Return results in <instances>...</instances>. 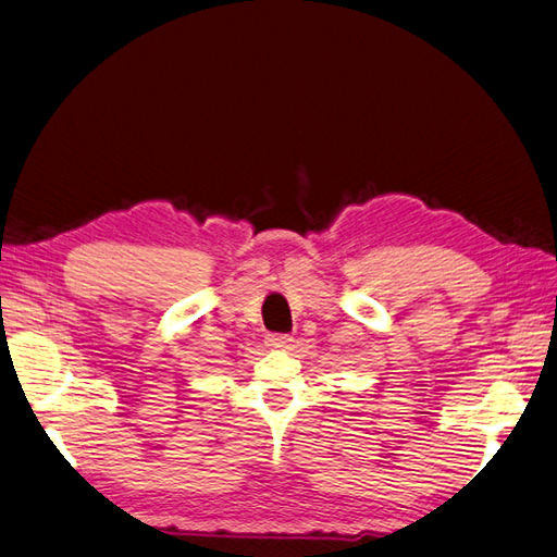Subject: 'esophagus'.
Instances as JSON below:
<instances>
[{"label":"esophagus","instance_id":"1","mask_svg":"<svg viewBox=\"0 0 557 557\" xmlns=\"http://www.w3.org/2000/svg\"><path fill=\"white\" fill-rule=\"evenodd\" d=\"M292 336L289 334H268L265 336V344L270 348H289L292 346Z\"/></svg>","mask_w":557,"mask_h":557}]
</instances>
